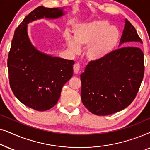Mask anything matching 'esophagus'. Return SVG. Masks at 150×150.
Returning a JSON list of instances; mask_svg holds the SVG:
<instances>
[{
	"label": "esophagus",
	"mask_w": 150,
	"mask_h": 150,
	"mask_svg": "<svg viewBox=\"0 0 150 150\" xmlns=\"http://www.w3.org/2000/svg\"><path fill=\"white\" fill-rule=\"evenodd\" d=\"M80 69H81V66H80L79 63H76L74 65V72L75 74H79L80 71Z\"/></svg>",
	"instance_id": "34e87169"
}]
</instances>
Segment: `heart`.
Listing matches in <instances>:
<instances>
[{
    "instance_id": "b5f03b06",
    "label": "heart",
    "mask_w": 150,
    "mask_h": 150,
    "mask_svg": "<svg viewBox=\"0 0 150 150\" xmlns=\"http://www.w3.org/2000/svg\"><path fill=\"white\" fill-rule=\"evenodd\" d=\"M73 38L65 36V42L74 54L81 50L80 46H87L85 55L91 62H100L113 52L120 40V33L109 22L93 20L79 24L73 28Z\"/></svg>"
}]
</instances>
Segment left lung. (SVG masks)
I'll use <instances>...</instances> for the list:
<instances>
[{"label": "left lung", "mask_w": 150, "mask_h": 150, "mask_svg": "<svg viewBox=\"0 0 150 150\" xmlns=\"http://www.w3.org/2000/svg\"><path fill=\"white\" fill-rule=\"evenodd\" d=\"M143 44L126 19L120 48L100 62H89L81 74V100L93 114L108 115L128 107L136 97L144 76ZM122 48H121L120 47Z\"/></svg>", "instance_id": "obj_1"}]
</instances>
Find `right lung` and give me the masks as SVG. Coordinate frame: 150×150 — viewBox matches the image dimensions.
I'll list each match as a JSON object with an SVG mask.
<instances>
[{
    "label": "right lung",
    "instance_id": "add662e5",
    "mask_svg": "<svg viewBox=\"0 0 150 150\" xmlns=\"http://www.w3.org/2000/svg\"><path fill=\"white\" fill-rule=\"evenodd\" d=\"M65 13L63 8L37 7L16 28L11 42L7 60L10 87L22 104L39 111L58 102L63 86L72 76L74 61L38 50L28 38L27 24L44 18L57 19Z\"/></svg>",
    "mask_w": 150,
    "mask_h": 150
}]
</instances>
